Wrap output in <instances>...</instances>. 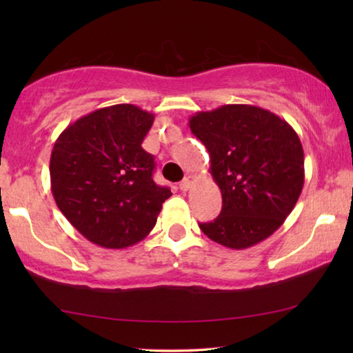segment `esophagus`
<instances>
[{"mask_svg":"<svg viewBox=\"0 0 353 353\" xmlns=\"http://www.w3.org/2000/svg\"><path fill=\"white\" fill-rule=\"evenodd\" d=\"M193 182H194V176H191V174L185 176L183 181L179 183V188H181L182 191H188L191 188V183H193Z\"/></svg>","mask_w":353,"mask_h":353,"instance_id":"esophagus-1","label":"esophagus"}]
</instances>
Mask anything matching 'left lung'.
<instances>
[{
    "instance_id": "1",
    "label": "left lung",
    "mask_w": 353,
    "mask_h": 353,
    "mask_svg": "<svg viewBox=\"0 0 353 353\" xmlns=\"http://www.w3.org/2000/svg\"><path fill=\"white\" fill-rule=\"evenodd\" d=\"M190 129L210 155L223 210L199 227L214 243L248 249L271 236L302 193L305 170L296 130L266 109L227 104L198 112Z\"/></svg>"
}]
</instances>
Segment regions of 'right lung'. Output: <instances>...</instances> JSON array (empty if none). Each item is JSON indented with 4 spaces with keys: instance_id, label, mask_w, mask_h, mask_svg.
Returning <instances> with one entry per match:
<instances>
[{
    "instance_id": "1",
    "label": "right lung",
    "mask_w": 353,
    "mask_h": 353,
    "mask_svg": "<svg viewBox=\"0 0 353 353\" xmlns=\"http://www.w3.org/2000/svg\"><path fill=\"white\" fill-rule=\"evenodd\" d=\"M154 113L134 104L98 109L59 135L50 160L51 191L88 241L124 249L146 238L171 191L152 181L154 157L141 148Z\"/></svg>"
}]
</instances>
